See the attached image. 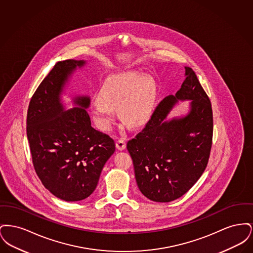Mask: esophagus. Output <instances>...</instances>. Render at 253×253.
Here are the masks:
<instances>
[{
    "label": "esophagus",
    "mask_w": 253,
    "mask_h": 253,
    "mask_svg": "<svg viewBox=\"0 0 253 253\" xmlns=\"http://www.w3.org/2000/svg\"><path fill=\"white\" fill-rule=\"evenodd\" d=\"M116 147H117L118 150L123 151V150L126 148V143H125V141H124L123 139H119V140H117V142H116Z\"/></svg>",
    "instance_id": "34e87169"
}]
</instances>
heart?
I'll return each instance as SVG.
<instances>
[{
  "instance_id": "heart-1",
  "label": "heart",
  "mask_w": 253,
  "mask_h": 253,
  "mask_svg": "<svg viewBox=\"0 0 253 253\" xmlns=\"http://www.w3.org/2000/svg\"><path fill=\"white\" fill-rule=\"evenodd\" d=\"M156 81L148 75L127 72L107 77L92 102L90 111L96 125L107 131L118 109L121 121L136 128L150 120L157 101Z\"/></svg>"
}]
</instances>
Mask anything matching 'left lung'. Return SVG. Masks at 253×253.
I'll return each mask as SVG.
<instances>
[{"label": "left lung", "instance_id": "left-lung-1", "mask_svg": "<svg viewBox=\"0 0 253 253\" xmlns=\"http://www.w3.org/2000/svg\"><path fill=\"white\" fill-rule=\"evenodd\" d=\"M186 79L176 94L166 96L144 129L128 141L138 189L155 202H170L187 193L208 165L212 143L211 103L195 73L185 67ZM179 100H191L184 117L167 120Z\"/></svg>", "mask_w": 253, "mask_h": 253}]
</instances>
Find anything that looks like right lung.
I'll return each mask as SVG.
<instances>
[{
	"label": "right lung",
	"mask_w": 253,
	"mask_h": 253,
	"mask_svg": "<svg viewBox=\"0 0 253 253\" xmlns=\"http://www.w3.org/2000/svg\"><path fill=\"white\" fill-rule=\"evenodd\" d=\"M85 60L59 61L37 88L27 110L26 133L37 175L56 197L84 200L95 191L101 170L115 153L114 140L91 126L90 97L73 98L65 111V84Z\"/></svg>",
	"instance_id": "add662e5"
}]
</instances>
